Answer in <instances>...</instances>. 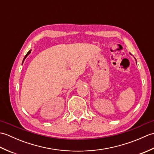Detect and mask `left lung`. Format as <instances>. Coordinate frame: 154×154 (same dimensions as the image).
Segmentation results:
<instances>
[{
  "label": "left lung",
  "mask_w": 154,
  "mask_h": 154,
  "mask_svg": "<svg viewBox=\"0 0 154 154\" xmlns=\"http://www.w3.org/2000/svg\"><path fill=\"white\" fill-rule=\"evenodd\" d=\"M131 55H132V54H131ZM136 63H137V62H136Z\"/></svg>",
  "instance_id": "8db88e82"
}]
</instances>
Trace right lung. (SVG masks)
I'll use <instances>...</instances> for the list:
<instances>
[{
    "mask_svg": "<svg viewBox=\"0 0 154 154\" xmlns=\"http://www.w3.org/2000/svg\"><path fill=\"white\" fill-rule=\"evenodd\" d=\"M31 51H32V50H30V51H28V53H27V54H26V55H25V57H24V60H23V61H22V63H23V62H24V60H25V59H26V57H28V55H29V54H30V52H31Z\"/></svg>",
    "mask_w": 154,
    "mask_h": 154,
    "instance_id": "add662e5",
    "label": "right lung"
}]
</instances>
